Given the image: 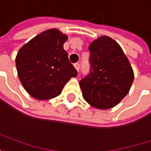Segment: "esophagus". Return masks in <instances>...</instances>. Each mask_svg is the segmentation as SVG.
Instances as JSON below:
<instances>
[{"instance_id":"obj_1","label":"esophagus","mask_w":151,"mask_h":151,"mask_svg":"<svg viewBox=\"0 0 151 151\" xmlns=\"http://www.w3.org/2000/svg\"><path fill=\"white\" fill-rule=\"evenodd\" d=\"M74 67L76 68V69L77 71H79V68H80V64H79V63H75V64H74Z\"/></svg>"}]
</instances>
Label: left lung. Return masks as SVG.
Returning <instances> with one entry per match:
<instances>
[{
	"label": "left lung",
	"instance_id": "obj_1",
	"mask_svg": "<svg viewBox=\"0 0 151 151\" xmlns=\"http://www.w3.org/2000/svg\"><path fill=\"white\" fill-rule=\"evenodd\" d=\"M90 73L81 79L83 99L92 107L108 109L117 105L134 82V71L119 44L108 36L90 46Z\"/></svg>",
	"mask_w": 151,
	"mask_h": 151
}]
</instances>
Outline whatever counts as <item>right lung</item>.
<instances>
[{"label":"right lung","mask_w":151,"mask_h":151,"mask_svg":"<svg viewBox=\"0 0 151 151\" xmlns=\"http://www.w3.org/2000/svg\"><path fill=\"white\" fill-rule=\"evenodd\" d=\"M68 36L57 29H49L26 43L18 50L16 67L25 90L37 100L59 96L65 84L77 71L63 48Z\"/></svg>","instance_id":"obj_1"}]
</instances>
